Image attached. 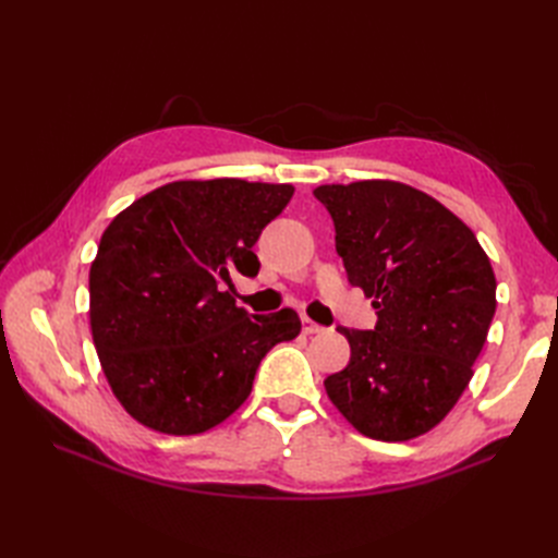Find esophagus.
<instances>
[{
    "label": "esophagus",
    "instance_id": "1",
    "mask_svg": "<svg viewBox=\"0 0 558 558\" xmlns=\"http://www.w3.org/2000/svg\"><path fill=\"white\" fill-rule=\"evenodd\" d=\"M300 320H302V332H305V335H318V332H324V330H326L324 326L314 324V320H312L310 316H302Z\"/></svg>",
    "mask_w": 558,
    "mask_h": 558
}]
</instances>
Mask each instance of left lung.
Instances as JSON below:
<instances>
[{
  "instance_id": "1",
  "label": "left lung",
  "mask_w": 558,
  "mask_h": 558,
  "mask_svg": "<svg viewBox=\"0 0 558 558\" xmlns=\"http://www.w3.org/2000/svg\"><path fill=\"white\" fill-rule=\"evenodd\" d=\"M349 281L373 298L375 330L337 328L351 361L324 386L359 433L404 442L463 396L496 312V275L459 216L391 179L318 185Z\"/></svg>"
}]
</instances>
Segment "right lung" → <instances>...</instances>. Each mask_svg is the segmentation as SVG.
Returning a JSON list of instances; mask_svg holds the SVG:
<instances>
[{
  "instance_id": "add662e5",
  "label": "right lung",
  "mask_w": 558,
  "mask_h": 558,
  "mask_svg": "<svg viewBox=\"0 0 558 558\" xmlns=\"http://www.w3.org/2000/svg\"><path fill=\"white\" fill-rule=\"evenodd\" d=\"M291 183L181 179L134 199L90 265V330L123 410L167 435L205 433L242 408L265 353L300 335L293 310L248 316L226 291L256 277L263 228Z\"/></svg>"
}]
</instances>
